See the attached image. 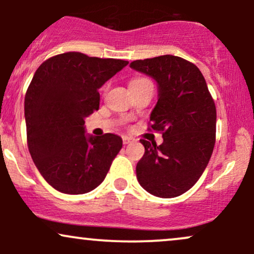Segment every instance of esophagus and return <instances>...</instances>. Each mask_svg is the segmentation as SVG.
<instances>
[{
  "label": "esophagus",
  "instance_id": "34e87169",
  "mask_svg": "<svg viewBox=\"0 0 254 254\" xmlns=\"http://www.w3.org/2000/svg\"><path fill=\"white\" fill-rule=\"evenodd\" d=\"M133 139L131 138V137H127V136H123V143L124 144H129V143H131V142H132Z\"/></svg>",
  "mask_w": 254,
  "mask_h": 254
}]
</instances>
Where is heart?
<instances>
[{"instance_id": "b5f03b06", "label": "heart", "mask_w": 254, "mask_h": 254, "mask_svg": "<svg viewBox=\"0 0 254 254\" xmlns=\"http://www.w3.org/2000/svg\"><path fill=\"white\" fill-rule=\"evenodd\" d=\"M141 81H147V80H145V78H136V80H133L131 83H133V82H141Z\"/></svg>"}]
</instances>
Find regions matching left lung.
<instances>
[{"label": "left lung", "mask_w": 254, "mask_h": 254, "mask_svg": "<svg viewBox=\"0 0 254 254\" xmlns=\"http://www.w3.org/2000/svg\"><path fill=\"white\" fill-rule=\"evenodd\" d=\"M130 68L157 84L150 122L164 137L160 145L141 139L144 155L136 166L137 180L156 197L180 196L197 183L211 157L215 103L199 69L183 58L164 55L133 61Z\"/></svg>", "instance_id": "1"}]
</instances>
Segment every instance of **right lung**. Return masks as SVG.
<instances>
[{
  "instance_id": "obj_1",
  "label": "right lung",
  "mask_w": 254,
  "mask_h": 254,
  "mask_svg": "<svg viewBox=\"0 0 254 254\" xmlns=\"http://www.w3.org/2000/svg\"><path fill=\"white\" fill-rule=\"evenodd\" d=\"M127 61L65 52L37 69L25 97L28 150L57 191L82 194L104 182L123 145L122 137L86 133L84 118L99 110V88Z\"/></svg>"
}]
</instances>
